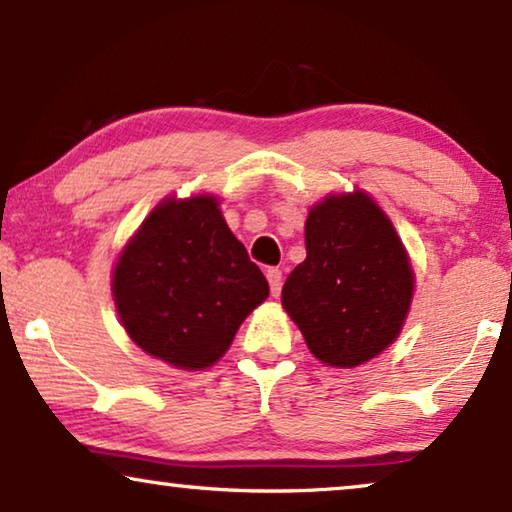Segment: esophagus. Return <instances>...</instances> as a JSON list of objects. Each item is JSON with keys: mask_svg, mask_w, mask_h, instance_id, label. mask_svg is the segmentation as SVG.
Returning <instances> with one entry per match:
<instances>
[{"mask_svg": "<svg viewBox=\"0 0 512 512\" xmlns=\"http://www.w3.org/2000/svg\"><path fill=\"white\" fill-rule=\"evenodd\" d=\"M265 277H268V282H270V293L277 298L279 293H282V270L268 268L265 270Z\"/></svg>", "mask_w": 512, "mask_h": 512, "instance_id": "obj_1", "label": "esophagus"}]
</instances>
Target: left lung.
I'll return each mask as SVG.
<instances>
[{"label":"left lung","instance_id":"left-lung-1","mask_svg":"<svg viewBox=\"0 0 512 512\" xmlns=\"http://www.w3.org/2000/svg\"><path fill=\"white\" fill-rule=\"evenodd\" d=\"M307 258L293 268L282 305L310 352L354 368L401 333L412 298V270L401 240L368 195H331L310 209Z\"/></svg>","mask_w":512,"mask_h":512}]
</instances>
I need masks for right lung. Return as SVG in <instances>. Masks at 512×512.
I'll return each mask as SVG.
<instances>
[{
    "label": "right lung",
    "mask_w": 512,
    "mask_h": 512,
    "mask_svg": "<svg viewBox=\"0 0 512 512\" xmlns=\"http://www.w3.org/2000/svg\"><path fill=\"white\" fill-rule=\"evenodd\" d=\"M268 293L209 195L158 205L114 270L125 331L146 354L184 370L219 361Z\"/></svg>",
    "instance_id": "add662e5"
}]
</instances>
